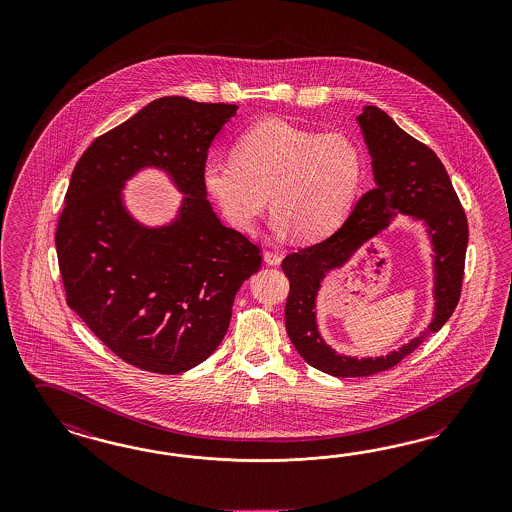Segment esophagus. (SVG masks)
I'll return each instance as SVG.
<instances>
[{"instance_id": "1", "label": "esophagus", "mask_w": 512, "mask_h": 512, "mask_svg": "<svg viewBox=\"0 0 512 512\" xmlns=\"http://www.w3.org/2000/svg\"><path fill=\"white\" fill-rule=\"evenodd\" d=\"M263 262L267 263V265H278V263L282 262V256L278 252H273V250H265L263 252Z\"/></svg>"}]
</instances>
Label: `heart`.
<instances>
[{
	"label": "heart",
	"instance_id": "b5f03b06",
	"mask_svg": "<svg viewBox=\"0 0 512 512\" xmlns=\"http://www.w3.org/2000/svg\"><path fill=\"white\" fill-rule=\"evenodd\" d=\"M363 168L361 149L346 134L265 119L239 136L235 157L209 155L202 181L235 230L250 232L269 198L275 234L318 239L350 211Z\"/></svg>",
	"mask_w": 512,
	"mask_h": 512
}]
</instances>
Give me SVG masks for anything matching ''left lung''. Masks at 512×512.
I'll list each match as a JSON object with an SVG mask.
<instances>
[{"instance_id": "8db88e82", "label": "left lung", "mask_w": 512, "mask_h": 512, "mask_svg": "<svg viewBox=\"0 0 512 512\" xmlns=\"http://www.w3.org/2000/svg\"><path fill=\"white\" fill-rule=\"evenodd\" d=\"M376 187L355 204L344 224L320 243L292 252L282 271L290 278L286 331L308 365L335 378L372 376L398 365L424 338L436 333L458 305L468 249V219L445 166L428 146L402 131L378 106L357 116ZM398 214L423 221L433 247L435 316L424 333L387 356L351 358L333 351L319 335L315 301L322 278L384 231Z\"/></svg>"}]
</instances>
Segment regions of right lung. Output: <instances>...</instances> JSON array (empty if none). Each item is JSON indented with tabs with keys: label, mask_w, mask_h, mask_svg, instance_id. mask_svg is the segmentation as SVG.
I'll return each mask as SVG.
<instances>
[{
	"label": "right lung",
	"mask_w": 512,
	"mask_h": 512,
	"mask_svg": "<svg viewBox=\"0 0 512 512\" xmlns=\"http://www.w3.org/2000/svg\"><path fill=\"white\" fill-rule=\"evenodd\" d=\"M237 104L162 97L99 136L74 166L56 232L67 305L125 363L181 374L219 348L235 293L260 249L226 228L207 200L202 164ZM161 169L184 196L162 227L133 219L122 187Z\"/></svg>",
	"instance_id": "right-lung-1"
}]
</instances>
